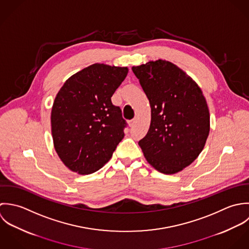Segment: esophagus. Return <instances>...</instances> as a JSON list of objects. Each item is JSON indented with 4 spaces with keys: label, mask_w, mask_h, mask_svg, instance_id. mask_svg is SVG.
<instances>
[{
    "label": "esophagus",
    "mask_w": 249,
    "mask_h": 249,
    "mask_svg": "<svg viewBox=\"0 0 249 249\" xmlns=\"http://www.w3.org/2000/svg\"><path fill=\"white\" fill-rule=\"evenodd\" d=\"M136 123H137V117H136V118H134L133 120H131V121L129 122V125H130V127H133Z\"/></svg>",
    "instance_id": "esophagus-1"
}]
</instances>
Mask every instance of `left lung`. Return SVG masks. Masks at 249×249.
<instances>
[{
    "label": "left lung",
    "instance_id": "obj_1",
    "mask_svg": "<svg viewBox=\"0 0 249 249\" xmlns=\"http://www.w3.org/2000/svg\"><path fill=\"white\" fill-rule=\"evenodd\" d=\"M149 100L151 123L139 142L146 160L163 174L189 166L206 144L210 112L198 85L165 59L133 66Z\"/></svg>",
    "mask_w": 249,
    "mask_h": 249
}]
</instances>
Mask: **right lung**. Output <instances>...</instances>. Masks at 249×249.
<instances>
[{
  "label": "right lung",
  "instance_id": "add662e5",
  "mask_svg": "<svg viewBox=\"0 0 249 249\" xmlns=\"http://www.w3.org/2000/svg\"><path fill=\"white\" fill-rule=\"evenodd\" d=\"M128 71L94 63L68 78L57 92L52 137L57 156L71 171L85 175L99 170L124 138L126 122L110 98Z\"/></svg>",
  "mask_w": 249,
  "mask_h": 249
}]
</instances>
